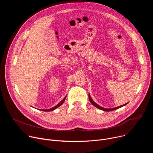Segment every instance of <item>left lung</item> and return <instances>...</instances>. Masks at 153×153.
Here are the masks:
<instances>
[{
	"mask_svg": "<svg viewBox=\"0 0 153 153\" xmlns=\"http://www.w3.org/2000/svg\"><path fill=\"white\" fill-rule=\"evenodd\" d=\"M88 97H89V100H90V102H91L94 106H96V108L100 109V110H103V111H111L117 110V109H118V108H121V107H122V106H125V105H126L128 104V103H125V104H124V105H120V106H119L115 107V108H103V107L99 106V105H97L96 103H95V102L93 100V99H91V97L90 94H89V95H88Z\"/></svg>",
	"mask_w": 153,
	"mask_h": 153,
	"instance_id": "8db88e82",
	"label": "left lung"
}]
</instances>
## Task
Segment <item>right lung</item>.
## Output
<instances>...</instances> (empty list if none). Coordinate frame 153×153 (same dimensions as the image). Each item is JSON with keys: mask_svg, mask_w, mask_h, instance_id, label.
I'll return each mask as SVG.
<instances>
[{"mask_svg": "<svg viewBox=\"0 0 153 153\" xmlns=\"http://www.w3.org/2000/svg\"><path fill=\"white\" fill-rule=\"evenodd\" d=\"M66 97H67V96H65V97H64V99H63L60 102H59L57 105H56L55 106H54V107H53V108H51L48 109V110H42V111H51L54 110L55 109L57 108L59 106H60V105H62L63 103V102H64L65 100V99H66Z\"/></svg>", "mask_w": 153, "mask_h": 153, "instance_id": "right-lung-1", "label": "right lung"}]
</instances>
